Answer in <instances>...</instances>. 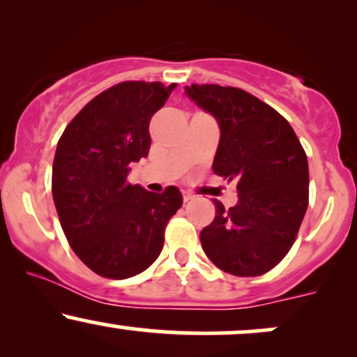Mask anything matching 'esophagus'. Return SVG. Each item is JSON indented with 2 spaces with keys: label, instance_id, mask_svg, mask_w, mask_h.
I'll use <instances>...</instances> for the list:
<instances>
[{
  "label": "esophagus",
  "instance_id": "34e87169",
  "mask_svg": "<svg viewBox=\"0 0 357 357\" xmlns=\"http://www.w3.org/2000/svg\"><path fill=\"white\" fill-rule=\"evenodd\" d=\"M183 199L184 202H191V199H195V195L190 191H183Z\"/></svg>",
  "mask_w": 357,
  "mask_h": 357
}]
</instances>
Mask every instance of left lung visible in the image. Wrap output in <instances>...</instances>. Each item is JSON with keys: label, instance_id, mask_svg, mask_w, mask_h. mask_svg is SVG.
<instances>
[{"label": "left lung", "instance_id": "1", "mask_svg": "<svg viewBox=\"0 0 357 357\" xmlns=\"http://www.w3.org/2000/svg\"><path fill=\"white\" fill-rule=\"evenodd\" d=\"M220 126L213 171L236 179L238 203L215 199V220L202 247L216 267L236 277L272 270L296 241L309 204V165L292 126L252 93L221 85L184 87Z\"/></svg>", "mask_w": 357, "mask_h": 357}]
</instances>
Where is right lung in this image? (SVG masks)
Returning a JSON list of instances; mask_svg holds the SVG:
<instances>
[{"instance_id": "obj_1", "label": "right lung", "mask_w": 357, "mask_h": 357, "mask_svg": "<svg viewBox=\"0 0 357 357\" xmlns=\"http://www.w3.org/2000/svg\"><path fill=\"white\" fill-rule=\"evenodd\" d=\"M174 87L114 85L73 117L56 144L52 192L61 230L97 275L122 280L151 267L167 221L181 208L178 188L155 195L127 181L130 162L149 154L151 117Z\"/></svg>"}]
</instances>
